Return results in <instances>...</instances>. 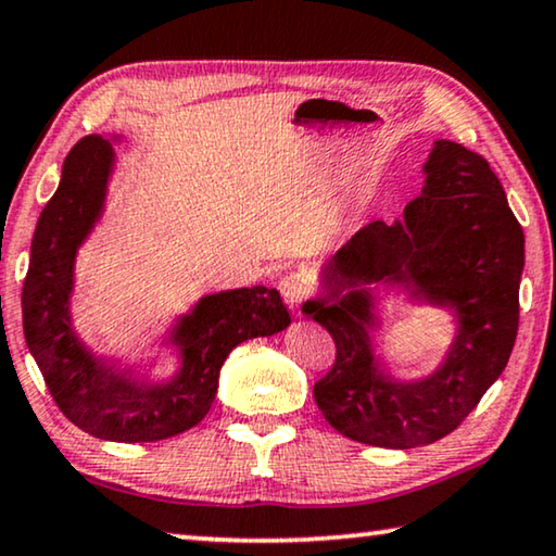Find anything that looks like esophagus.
I'll return each mask as SVG.
<instances>
[{
	"mask_svg": "<svg viewBox=\"0 0 556 556\" xmlns=\"http://www.w3.org/2000/svg\"><path fill=\"white\" fill-rule=\"evenodd\" d=\"M280 293H283V301L290 307H301L307 293H311V280L303 273H288V276L280 278Z\"/></svg>",
	"mask_w": 556,
	"mask_h": 556,
	"instance_id": "esophagus-1",
	"label": "esophagus"
}]
</instances>
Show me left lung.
<instances>
[{
	"mask_svg": "<svg viewBox=\"0 0 556 556\" xmlns=\"http://www.w3.org/2000/svg\"><path fill=\"white\" fill-rule=\"evenodd\" d=\"M422 193L403 218L372 220L320 268V298L303 313L336 340V363L315 382L326 420L372 447L409 450L445 438L509 361L519 326L525 233L480 153L434 141ZM375 285L450 306L458 336L438 371L395 381L374 355Z\"/></svg>",
	"mask_w": 556,
	"mask_h": 556,
	"instance_id": "8db88e82",
	"label": "left lung"
}]
</instances>
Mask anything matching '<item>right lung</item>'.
<instances>
[{
  "label": "right lung",
  "mask_w": 556,
  "mask_h": 556,
  "mask_svg": "<svg viewBox=\"0 0 556 556\" xmlns=\"http://www.w3.org/2000/svg\"><path fill=\"white\" fill-rule=\"evenodd\" d=\"M114 147L87 136L70 151L56 193L41 211L22 288L24 338L59 409L84 432L111 442H156L199 425L213 405L220 365L243 340L288 328L276 288L203 295L164 343L178 353L168 380L136 378V365L93 355L72 326L74 263L104 213Z\"/></svg>",
  "instance_id": "1"
}]
</instances>
